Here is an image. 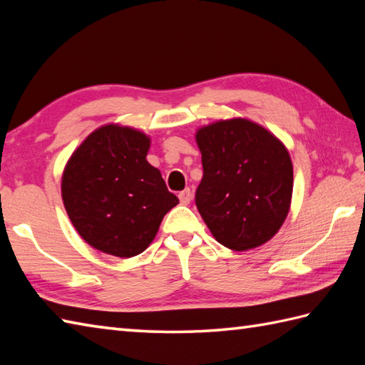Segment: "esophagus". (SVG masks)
I'll return each instance as SVG.
<instances>
[{
  "mask_svg": "<svg viewBox=\"0 0 365 365\" xmlns=\"http://www.w3.org/2000/svg\"><path fill=\"white\" fill-rule=\"evenodd\" d=\"M178 199H180V202L183 205H188L191 202V199H192V191L190 188L180 191V192H178Z\"/></svg>",
  "mask_w": 365,
  "mask_h": 365,
  "instance_id": "1",
  "label": "esophagus"
}]
</instances>
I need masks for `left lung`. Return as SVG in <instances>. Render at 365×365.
Masks as SVG:
<instances>
[{"label": "left lung", "instance_id": "obj_1", "mask_svg": "<svg viewBox=\"0 0 365 365\" xmlns=\"http://www.w3.org/2000/svg\"><path fill=\"white\" fill-rule=\"evenodd\" d=\"M204 175L196 207L216 242L247 251L273 238L290 210L293 166L285 145L247 119L197 130Z\"/></svg>", "mask_w": 365, "mask_h": 365}]
</instances>
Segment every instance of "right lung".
<instances>
[{
    "label": "right lung",
    "mask_w": 365,
    "mask_h": 365,
    "mask_svg": "<svg viewBox=\"0 0 365 365\" xmlns=\"http://www.w3.org/2000/svg\"><path fill=\"white\" fill-rule=\"evenodd\" d=\"M150 138L108 123L67 161L61 192L73 227L96 250L128 259L141 254L178 199L145 160Z\"/></svg>",
    "instance_id": "add662e5"
}]
</instances>
